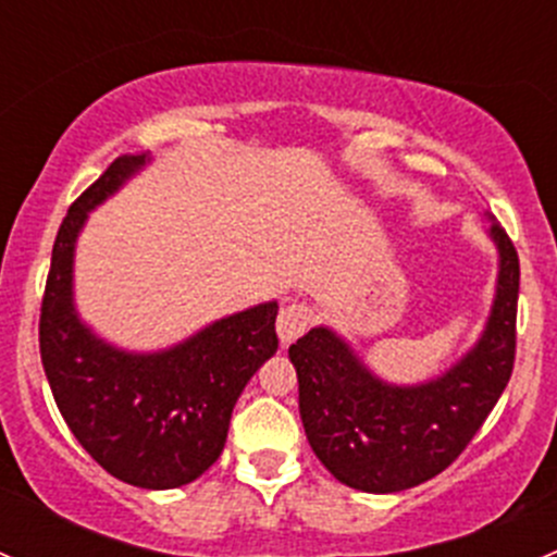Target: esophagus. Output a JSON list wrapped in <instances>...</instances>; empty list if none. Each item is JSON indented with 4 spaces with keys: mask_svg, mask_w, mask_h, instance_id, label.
<instances>
[{
    "mask_svg": "<svg viewBox=\"0 0 557 557\" xmlns=\"http://www.w3.org/2000/svg\"><path fill=\"white\" fill-rule=\"evenodd\" d=\"M312 320V310L307 305H301V301H294V305L283 307L277 314V336L283 345H290L294 339H299L301 334L307 331V325H310Z\"/></svg>",
    "mask_w": 557,
    "mask_h": 557,
    "instance_id": "obj_1",
    "label": "esophagus"
}]
</instances>
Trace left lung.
<instances>
[{"label": "left lung", "instance_id": "obj_1", "mask_svg": "<svg viewBox=\"0 0 557 557\" xmlns=\"http://www.w3.org/2000/svg\"><path fill=\"white\" fill-rule=\"evenodd\" d=\"M496 245V294L480 339L436 377L387 383L329 325H314L288 358L299 412L320 463L347 487L398 493L431 480L463 453L512 377L520 263L485 212Z\"/></svg>", "mask_w": 557, "mask_h": 557}]
</instances>
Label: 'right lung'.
<instances>
[{
    "label": "right lung",
    "instance_id": "add662e5",
    "mask_svg": "<svg viewBox=\"0 0 557 557\" xmlns=\"http://www.w3.org/2000/svg\"><path fill=\"white\" fill-rule=\"evenodd\" d=\"M128 153L66 212L55 234L39 314L45 377L75 440L134 487L170 491L218 458L237 398L277 352V301L212 320L164 350H126L99 336L75 305V247L88 215L150 164Z\"/></svg>",
    "mask_w": 557,
    "mask_h": 557
}]
</instances>
